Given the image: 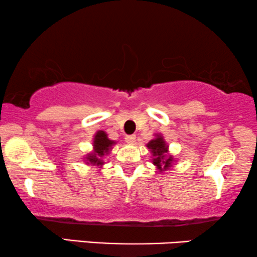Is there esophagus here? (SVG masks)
Returning a JSON list of instances; mask_svg holds the SVG:
<instances>
[{"instance_id":"34e87169","label":"esophagus","mask_w":257,"mask_h":257,"mask_svg":"<svg viewBox=\"0 0 257 257\" xmlns=\"http://www.w3.org/2000/svg\"><path fill=\"white\" fill-rule=\"evenodd\" d=\"M125 141L128 142V144H131V145H134L135 142H136V136L135 135H128L125 138Z\"/></svg>"}]
</instances>
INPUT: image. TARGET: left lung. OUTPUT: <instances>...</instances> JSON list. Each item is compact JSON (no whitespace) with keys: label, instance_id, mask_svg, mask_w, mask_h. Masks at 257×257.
I'll list each match as a JSON object with an SVG mask.
<instances>
[{"label":"left lung","instance_id":"obj_1","mask_svg":"<svg viewBox=\"0 0 257 257\" xmlns=\"http://www.w3.org/2000/svg\"><path fill=\"white\" fill-rule=\"evenodd\" d=\"M147 147L151 149L153 154L152 162L157 166L159 171H167L168 168L172 167L174 159L172 155H168V146L160 134L155 135V138L148 142Z\"/></svg>","mask_w":257,"mask_h":257}]
</instances>
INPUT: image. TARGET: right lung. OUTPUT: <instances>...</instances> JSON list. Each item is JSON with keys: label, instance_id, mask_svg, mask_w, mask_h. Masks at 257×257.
Listing matches in <instances>:
<instances>
[{"label": "right lung", "instance_id": "right-lung-1", "mask_svg": "<svg viewBox=\"0 0 257 257\" xmlns=\"http://www.w3.org/2000/svg\"><path fill=\"white\" fill-rule=\"evenodd\" d=\"M115 144V141L108 139V135H106L105 132H97L95 138H93V151L89 153L85 157L87 165L102 167L103 164H104L103 158H104L106 154H109L110 149L112 148V146Z\"/></svg>", "mask_w": 257, "mask_h": 257}]
</instances>
